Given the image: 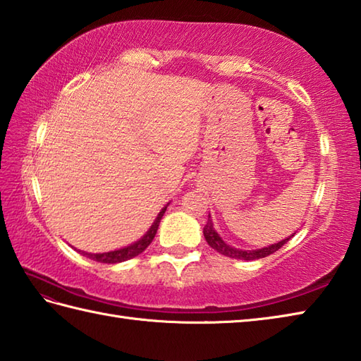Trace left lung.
I'll return each mask as SVG.
<instances>
[{
	"label": "left lung",
	"mask_w": 361,
	"mask_h": 361,
	"mask_svg": "<svg viewBox=\"0 0 361 361\" xmlns=\"http://www.w3.org/2000/svg\"><path fill=\"white\" fill-rule=\"evenodd\" d=\"M204 237H205V241L209 243V246L215 249L216 252L223 254L226 257H231V259H238V260H257V259H263V257H267L269 254H273L276 251H279L286 241H290L294 233L290 235V237L283 238L282 241L279 243H274V245H269V246H264V247H260V249H252V251H249V249H238L235 246H231L229 243H226L221 237H219V233L215 231V226H213V221H212V216L209 213V219H207V224L204 226Z\"/></svg>",
	"instance_id": "1"
}]
</instances>
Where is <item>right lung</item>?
<instances>
[{
  "mask_svg": "<svg viewBox=\"0 0 361 361\" xmlns=\"http://www.w3.org/2000/svg\"><path fill=\"white\" fill-rule=\"evenodd\" d=\"M168 204H170V202H168ZM168 204L159 212V215L156 216V219H154V223L151 224L149 229L146 231V233L143 235V237L140 238V240H137V241H134V243H130L129 246L115 249V251H109V252L93 254V252H84L82 251V254L85 257H88V259H90V260L99 262V263H121V262H126L129 259H134V257H137L138 254H142L145 249L151 245V241L154 240V237H156L157 229H159V224H160V219H161V216H164V213H165V210L168 207Z\"/></svg>",
  "mask_w": 361,
  "mask_h": 361,
  "instance_id": "1",
  "label": "right lung"
}]
</instances>
